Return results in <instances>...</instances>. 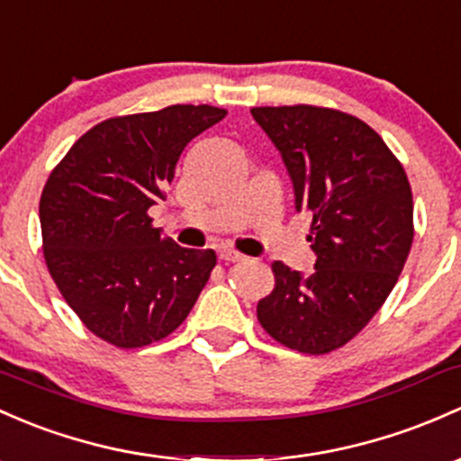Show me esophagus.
<instances>
[{"label": "esophagus", "mask_w": 461, "mask_h": 461, "mask_svg": "<svg viewBox=\"0 0 461 461\" xmlns=\"http://www.w3.org/2000/svg\"><path fill=\"white\" fill-rule=\"evenodd\" d=\"M220 259L226 261V264H235V261H244V255L235 250H220Z\"/></svg>", "instance_id": "esophagus-1"}]
</instances>
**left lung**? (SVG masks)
I'll return each mask as SVG.
<instances>
[{"label": "left lung", "instance_id": "obj_1", "mask_svg": "<svg viewBox=\"0 0 461 461\" xmlns=\"http://www.w3.org/2000/svg\"><path fill=\"white\" fill-rule=\"evenodd\" d=\"M284 158L294 206L312 217L314 272L272 264L257 319L301 354L354 339L387 301L413 241V195L398 158L367 122L314 105L252 107Z\"/></svg>", "mask_w": 461, "mask_h": 461}]
</instances>
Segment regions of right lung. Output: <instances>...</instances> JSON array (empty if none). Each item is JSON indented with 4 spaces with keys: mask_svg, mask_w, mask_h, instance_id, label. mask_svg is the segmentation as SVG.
Wrapping results in <instances>:
<instances>
[{
    "mask_svg": "<svg viewBox=\"0 0 461 461\" xmlns=\"http://www.w3.org/2000/svg\"><path fill=\"white\" fill-rule=\"evenodd\" d=\"M226 110L171 105L98 122L54 167L39 202L43 257L92 334L122 349L169 336L215 268L211 249H182L153 229L180 153Z\"/></svg>",
    "mask_w": 461,
    "mask_h": 461,
    "instance_id": "1",
    "label": "right lung"
}]
</instances>
